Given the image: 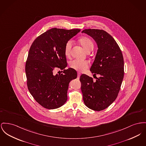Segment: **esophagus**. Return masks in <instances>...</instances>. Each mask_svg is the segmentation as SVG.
<instances>
[{
	"mask_svg": "<svg viewBox=\"0 0 146 146\" xmlns=\"http://www.w3.org/2000/svg\"><path fill=\"white\" fill-rule=\"evenodd\" d=\"M80 76V73L79 72H78V78L79 79Z\"/></svg>",
	"mask_w": 146,
	"mask_h": 146,
	"instance_id": "34e87169",
	"label": "esophagus"
}]
</instances>
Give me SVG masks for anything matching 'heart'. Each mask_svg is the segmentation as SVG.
Returning a JSON list of instances; mask_svg holds the SVG:
<instances>
[{"mask_svg": "<svg viewBox=\"0 0 146 146\" xmlns=\"http://www.w3.org/2000/svg\"><path fill=\"white\" fill-rule=\"evenodd\" d=\"M79 42L83 47L85 49L86 51L89 49L93 48L94 44L93 42L90 38L87 37H83L79 40ZM72 46V41L69 40L67 41L64 46V53L66 56H69L70 52V50ZM89 64L88 62L86 60H74L69 62V66L70 68L74 69L76 70L82 72L86 69L88 68Z\"/></svg>", "mask_w": 146, "mask_h": 146, "instance_id": "1", "label": "heart"}]
</instances>
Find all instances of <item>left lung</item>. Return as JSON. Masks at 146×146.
Here are the masks:
<instances>
[{"label": "left lung", "mask_w": 146, "mask_h": 146, "mask_svg": "<svg viewBox=\"0 0 146 146\" xmlns=\"http://www.w3.org/2000/svg\"><path fill=\"white\" fill-rule=\"evenodd\" d=\"M83 33L91 36L98 45L90 70L100 77L95 78L94 81L92 78L82 74L81 90L86 106L99 111L109 107L118 95L124 76L123 58L117 43L105 31L86 29Z\"/></svg>", "instance_id": "8db88e82"}]
</instances>
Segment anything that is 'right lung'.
Wrapping results in <instances>:
<instances>
[{"label":"right lung","mask_w":146,"mask_h":146,"mask_svg":"<svg viewBox=\"0 0 146 146\" xmlns=\"http://www.w3.org/2000/svg\"><path fill=\"white\" fill-rule=\"evenodd\" d=\"M80 31L53 28L38 36L31 46L25 65L27 86L35 100L46 109L58 108L67 100L69 83L77 78V72L64 69V46ZM55 68L63 70V73L54 75Z\"/></svg>","instance_id":"add662e5"}]
</instances>
